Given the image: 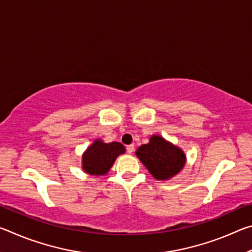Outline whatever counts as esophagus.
Segmentation results:
<instances>
[{
    "mask_svg": "<svg viewBox=\"0 0 252 252\" xmlns=\"http://www.w3.org/2000/svg\"><path fill=\"white\" fill-rule=\"evenodd\" d=\"M133 151H134V144H129V146L126 147V152L132 153Z\"/></svg>",
    "mask_w": 252,
    "mask_h": 252,
    "instance_id": "34e87169",
    "label": "esophagus"
}]
</instances>
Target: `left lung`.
Segmentation results:
<instances>
[{
  "instance_id": "obj_1",
  "label": "left lung",
  "mask_w": 252,
  "mask_h": 252,
  "mask_svg": "<svg viewBox=\"0 0 252 252\" xmlns=\"http://www.w3.org/2000/svg\"><path fill=\"white\" fill-rule=\"evenodd\" d=\"M135 155L157 180H169L186 164L185 152L156 134L151 136L149 143L139 147Z\"/></svg>"
}]
</instances>
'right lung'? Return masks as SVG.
<instances>
[{
    "instance_id": "obj_1",
    "label": "right lung",
    "mask_w": 252,
    "mask_h": 252,
    "mask_svg": "<svg viewBox=\"0 0 252 252\" xmlns=\"http://www.w3.org/2000/svg\"><path fill=\"white\" fill-rule=\"evenodd\" d=\"M126 152L120 142L104 143L96 139L82 156V168L92 176H104L109 172L117 158Z\"/></svg>"
}]
</instances>
